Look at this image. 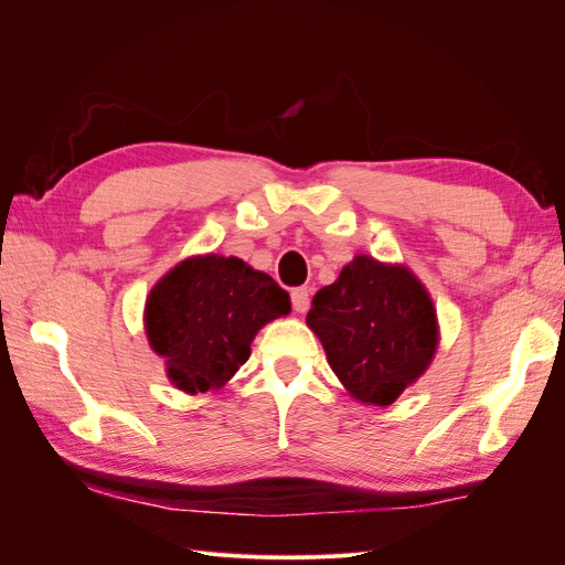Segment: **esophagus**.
<instances>
[{"instance_id": "1", "label": "esophagus", "mask_w": 565, "mask_h": 565, "mask_svg": "<svg viewBox=\"0 0 565 565\" xmlns=\"http://www.w3.org/2000/svg\"><path fill=\"white\" fill-rule=\"evenodd\" d=\"M292 306L297 313H306L311 306V289L309 287H297L292 289Z\"/></svg>"}]
</instances>
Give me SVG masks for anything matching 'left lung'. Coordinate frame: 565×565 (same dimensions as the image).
<instances>
[{"instance_id":"obj_1","label":"left lung","mask_w":565,"mask_h":565,"mask_svg":"<svg viewBox=\"0 0 565 565\" xmlns=\"http://www.w3.org/2000/svg\"><path fill=\"white\" fill-rule=\"evenodd\" d=\"M306 324L353 398L391 405L429 367L438 320L424 285L398 264L358 254L313 297Z\"/></svg>"}]
</instances>
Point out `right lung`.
Segmentation results:
<instances>
[{"label":"right lung","mask_w":565,"mask_h":565,"mask_svg":"<svg viewBox=\"0 0 565 565\" xmlns=\"http://www.w3.org/2000/svg\"><path fill=\"white\" fill-rule=\"evenodd\" d=\"M292 311L289 295L237 256L204 254L150 289L146 334L167 377L185 393L224 386L247 363L254 334Z\"/></svg>","instance_id":"1"}]
</instances>
